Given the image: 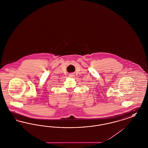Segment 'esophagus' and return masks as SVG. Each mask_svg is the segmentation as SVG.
<instances>
[{"instance_id":"esophagus-1","label":"esophagus","mask_w":148,"mask_h":148,"mask_svg":"<svg viewBox=\"0 0 148 148\" xmlns=\"http://www.w3.org/2000/svg\"><path fill=\"white\" fill-rule=\"evenodd\" d=\"M69 77H75V74L73 73H71L69 74Z\"/></svg>"}]
</instances>
